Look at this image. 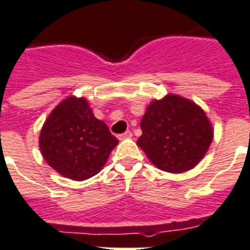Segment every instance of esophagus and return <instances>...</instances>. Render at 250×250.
Returning <instances> with one entry per match:
<instances>
[{"mask_svg":"<svg viewBox=\"0 0 250 250\" xmlns=\"http://www.w3.org/2000/svg\"><path fill=\"white\" fill-rule=\"evenodd\" d=\"M131 137H132V132L131 131H125V133H121V135H118V139L119 140L131 139Z\"/></svg>","mask_w":250,"mask_h":250,"instance_id":"34e87169","label":"esophagus"}]
</instances>
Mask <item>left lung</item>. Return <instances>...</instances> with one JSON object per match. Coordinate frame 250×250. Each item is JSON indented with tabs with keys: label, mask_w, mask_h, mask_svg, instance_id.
<instances>
[{
	"label": "left lung",
	"mask_w": 250,
	"mask_h": 250,
	"mask_svg": "<svg viewBox=\"0 0 250 250\" xmlns=\"http://www.w3.org/2000/svg\"><path fill=\"white\" fill-rule=\"evenodd\" d=\"M141 131L137 145L155 167L171 173L192 169L213 140L212 123L206 111L174 93L147 105Z\"/></svg>",
	"instance_id": "left-lung-1"
}]
</instances>
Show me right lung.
Segmentation results:
<instances>
[{"label": "right lung", "instance_id": "add662e5", "mask_svg": "<svg viewBox=\"0 0 250 250\" xmlns=\"http://www.w3.org/2000/svg\"><path fill=\"white\" fill-rule=\"evenodd\" d=\"M84 97L69 96L55 106L40 133L43 159L62 177L83 181L103 169L118 145Z\"/></svg>", "mask_w": 250, "mask_h": 250}]
</instances>
